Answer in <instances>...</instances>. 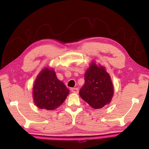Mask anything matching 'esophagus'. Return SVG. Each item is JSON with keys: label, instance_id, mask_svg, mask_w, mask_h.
<instances>
[{"label": "esophagus", "instance_id": "34e87169", "mask_svg": "<svg viewBox=\"0 0 149 149\" xmlns=\"http://www.w3.org/2000/svg\"><path fill=\"white\" fill-rule=\"evenodd\" d=\"M71 91L72 93H79V89H78V88H72Z\"/></svg>", "mask_w": 149, "mask_h": 149}]
</instances>
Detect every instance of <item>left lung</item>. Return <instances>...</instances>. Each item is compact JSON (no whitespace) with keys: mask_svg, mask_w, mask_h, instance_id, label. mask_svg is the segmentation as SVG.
<instances>
[{"mask_svg":"<svg viewBox=\"0 0 149 149\" xmlns=\"http://www.w3.org/2000/svg\"><path fill=\"white\" fill-rule=\"evenodd\" d=\"M113 94L110 75L104 67L92 62L85 74V84L79 91L80 97L92 108L99 109L109 104Z\"/></svg>","mask_w":149,"mask_h":149,"instance_id":"obj_1","label":"left lung"}]
</instances>
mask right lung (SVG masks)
Returning a JSON list of instances; mask_svg holds the SVG:
<instances>
[{"label": "right lung", "instance_id": "right-lung-1", "mask_svg": "<svg viewBox=\"0 0 149 149\" xmlns=\"http://www.w3.org/2000/svg\"><path fill=\"white\" fill-rule=\"evenodd\" d=\"M70 91L58 79L55 72L44 68L37 75L33 88L35 104L41 109L52 110L60 107Z\"/></svg>", "mask_w": 149, "mask_h": 149}]
</instances>
